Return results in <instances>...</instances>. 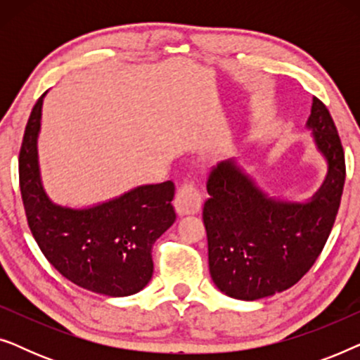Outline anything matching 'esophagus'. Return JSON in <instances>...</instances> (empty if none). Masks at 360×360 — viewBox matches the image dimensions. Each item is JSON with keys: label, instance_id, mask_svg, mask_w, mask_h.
<instances>
[{"label": "esophagus", "instance_id": "esophagus-1", "mask_svg": "<svg viewBox=\"0 0 360 360\" xmlns=\"http://www.w3.org/2000/svg\"><path fill=\"white\" fill-rule=\"evenodd\" d=\"M201 208V193L193 181H185L180 185L175 195V210L180 216L195 214Z\"/></svg>", "mask_w": 360, "mask_h": 360}]
</instances>
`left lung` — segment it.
Masks as SVG:
<instances>
[{"instance_id":"8db88e82","label":"left lung","mask_w":360,"mask_h":360,"mask_svg":"<svg viewBox=\"0 0 360 360\" xmlns=\"http://www.w3.org/2000/svg\"><path fill=\"white\" fill-rule=\"evenodd\" d=\"M308 127L329 170L308 203L269 198L234 162L213 167L203 205L210 274L231 298L259 300L293 287L316 262L336 221L346 160L328 108L313 98Z\"/></svg>"}]
</instances>
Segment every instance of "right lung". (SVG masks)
<instances>
[{
	"label": "right lung",
	"mask_w": 360,
	"mask_h": 360,
	"mask_svg": "<svg viewBox=\"0 0 360 360\" xmlns=\"http://www.w3.org/2000/svg\"><path fill=\"white\" fill-rule=\"evenodd\" d=\"M29 116L19 150V186L29 229L46 259L78 287L127 297L149 283L152 245L176 214L174 181L144 185L88 210L53 205L44 193L37 165L42 101Z\"/></svg>",
	"instance_id": "1"
}]
</instances>
